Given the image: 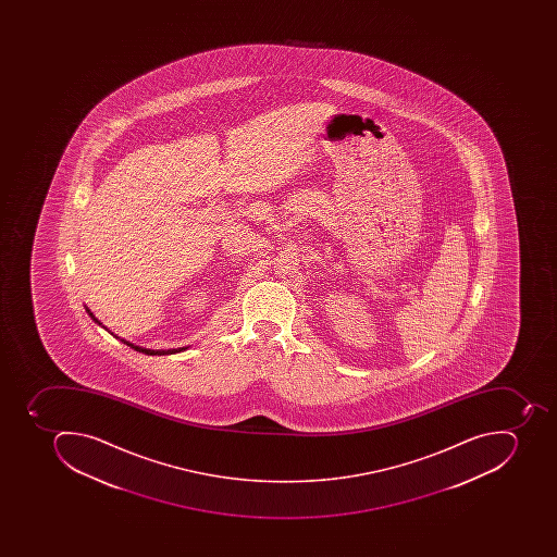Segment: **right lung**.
Instances as JSON below:
<instances>
[{"label":"right lung","mask_w":557,"mask_h":557,"mask_svg":"<svg viewBox=\"0 0 557 557\" xmlns=\"http://www.w3.org/2000/svg\"><path fill=\"white\" fill-rule=\"evenodd\" d=\"M85 310H87L88 315H90V319L96 322V324L101 325V327H104L102 325V322H99V320L96 319V315H94L92 311L88 310V307H85ZM106 331H108V327H104ZM110 333V331H108ZM113 334V333H111ZM114 336V334H113ZM119 337V336H114ZM120 342L125 343V345L131 346V348H134V350L139 351V354H146V355H172V354H180V351L188 350L186 346H183V348H172V350H149V348H143V346L134 345V343L127 342V339H122V337H119Z\"/></svg>","instance_id":"add662e5"}]
</instances>
